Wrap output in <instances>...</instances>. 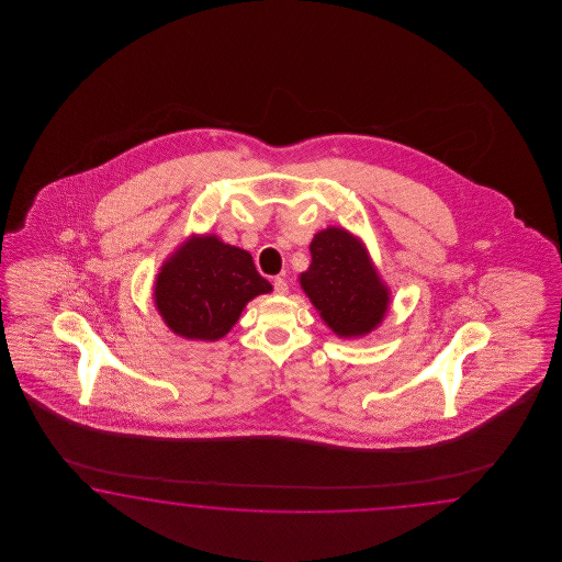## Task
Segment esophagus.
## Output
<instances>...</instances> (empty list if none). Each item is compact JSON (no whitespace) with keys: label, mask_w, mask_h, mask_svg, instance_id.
Masks as SVG:
<instances>
[{"label":"esophagus","mask_w":562,"mask_h":562,"mask_svg":"<svg viewBox=\"0 0 562 562\" xmlns=\"http://www.w3.org/2000/svg\"><path fill=\"white\" fill-rule=\"evenodd\" d=\"M273 292H278V294H286L289 292V284H286V280L284 278H273Z\"/></svg>","instance_id":"1"}]
</instances>
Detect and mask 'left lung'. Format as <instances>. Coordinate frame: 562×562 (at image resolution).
<instances>
[{"label":"left lung","instance_id":"8db88e82","mask_svg":"<svg viewBox=\"0 0 562 562\" xmlns=\"http://www.w3.org/2000/svg\"><path fill=\"white\" fill-rule=\"evenodd\" d=\"M301 286L319 308L325 324L341 338L364 336L387 311V289L381 284L364 249L341 228H327L311 243V266Z\"/></svg>","mask_w":562,"mask_h":562}]
</instances>
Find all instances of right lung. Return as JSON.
<instances>
[{
    "label": "right lung",
    "instance_id": "obj_1",
    "mask_svg": "<svg viewBox=\"0 0 562 562\" xmlns=\"http://www.w3.org/2000/svg\"><path fill=\"white\" fill-rule=\"evenodd\" d=\"M270 290L247 251L202 237L189 240L162 266L154 299L175 334L212 341L231 331L243 306Z\"/></svg>",
    "mask_w": 562,
    "mask_h": 562
}]
</instances>
